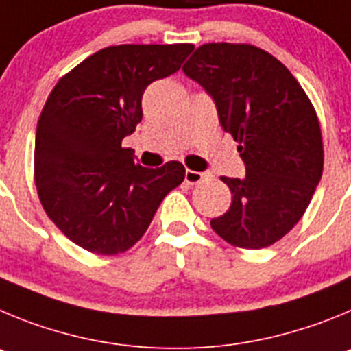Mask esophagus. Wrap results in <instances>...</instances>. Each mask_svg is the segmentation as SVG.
Masks as SVG:
<instances>
[{
	"label": "esophagus",
	"mask_w": 351,
	"mask_h": 351,
	"mask_svg": "<svg viewBox=\"0 0 351 351\" xmlns=\"http://www.w3.org/2000/svg\"><path fill=\"white\" fill-rule=\"evenodd\" d=\"M210 178V173L208 171H192V169H187L185 171V182L189 185H197V183L204 182V180Z\"/></svg>",
	"instance_id": "obj_1"
}]
</instances>
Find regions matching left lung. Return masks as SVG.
Wrapping results in <instances>:
<instances>
[{"instance_id": "obj_1", "label": "left lung", "mask_w": 351, "mask_h": 351, "mask_svg": "<svg viewBox=\"0 0 351 351\" xmlns=\"http://www.w3.org/2000/svg\"><path fill=\"white\" fill-rule=\"evenodd\" d=\"M183 73L210 94L246 168L243 178L222 176L232 203L211 229L239 248H266L301 220L322 178L313 105L289 69L254 45H201Z\"/></svg>"}]
</instances>
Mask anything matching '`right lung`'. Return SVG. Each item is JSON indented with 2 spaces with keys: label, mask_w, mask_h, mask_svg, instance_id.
<instances>
[{
  "label": "right lung",
  "mask_w": 351,
  "mask_h": 351,
  "mask_svg": "<svg viewBox=\"0 0 351 351\" xmlns=\"http://www.w3.org/2000/svg\"><path fill=\"white\" fill-rule=\"evenodd\" d=\"M192 50L106 47L52 89L36 128L34 182L49 219L75 245L99 255L129 250L183 182L178 160L143 168L122 140L141 122L145 89L176 73Z\"/></svg>",
  "instance_id": "obj_1"
}]
</instances>
